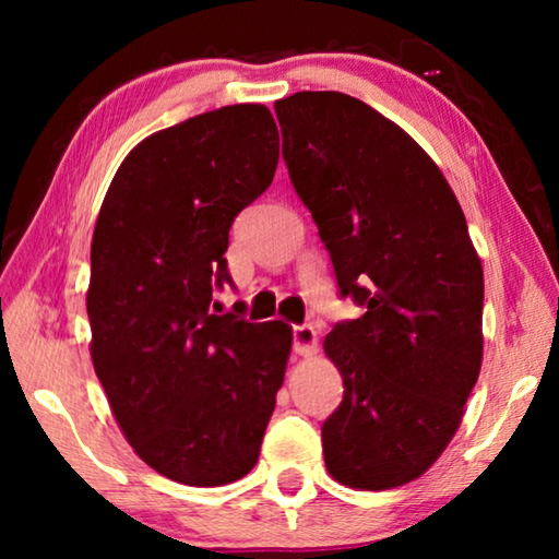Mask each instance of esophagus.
<instances>
[{
  "label": "esophagus",
  "instance_id": "1",
  "mask_svg": "<svg viewBox=\"0 0 559 559\" xmlns=\"http://www.w3.org/2000/svg\"><path fill=\"white\" fill-rule=\"evenodd\" d=\"M293 353L300 357H310L318 353V333L310 325L293 328Z\"/></svg>",
  "mask_w": 559,
  "mask_h": 559
}]
</instances>
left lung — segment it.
Wrapping results in <instances>:
<instances>
[{
	"label": "left lung",
	"mask_w": 559,
	"mask_h": 559,
	"mask_svg": "<svg viewBox=\"0 0 559 559\" xmlns=\"http://www.w3.org/2000/svg\"><path fill=\"white\" fill-rule=\"evenodd\" d=\"M283 159L365 316L325 355L343 402L323 424L328 473L359 490L409 484L463 419L484 359V266L437 163L382 112L337 91L276 100Z\"/></svg>",
	"instance_id": "left-lung-1"
}]
</instances>
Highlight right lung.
Returning <instances> with one entry per match:
<instances>
[{
    "label": "right lung",
    "mask_w": 559,
    "mask_h": 559,
    "mask_svg": "<svg viewBox=\"0 0 559 559\" xmlns=\"http://www.w3.org/2000/svg\"><path fill=\"white\" fill-rule=\"evenodd\" d=\"M278 165L271 110L239 103L145 138L122 159L91 241V357L132 451L177 484L243 478L293 345L283 320L214 316L234 216Z\"/></svg>",
    "instance_id": "right-lung-1"
}]
</instances>
